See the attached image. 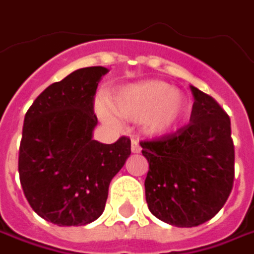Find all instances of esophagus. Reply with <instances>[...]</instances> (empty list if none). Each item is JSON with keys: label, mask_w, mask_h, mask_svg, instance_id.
Returning a JSON list of instances; mask_svg holds the SVG:
<instances>
[{"label": "esophagus", "mask_w": 254, "mask_h": 254, "mask_svg": "<svg viewBox=\"0 0 254 254\" xmlns=\"http://www.w3.org/2000/svg\"><path fill=\"white\" fill-rule=\"evenodd\" d=\"M130 150L133 153H139L142 150V148H140V145H139V142L136 139H132V142H130Z\"/></svg>", "instance_id": "1"}]
</instances>
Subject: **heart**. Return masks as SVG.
I'll list each match as a JSON object with an SVG mask.
<instances>
[{"label": "heart", "mask_w": 254, "mask_h": 254, "mask_svg": "<svg viewBox=\"0 0 254 254\" xmlns=\"http://www.w3.org/2000/svg\"><path fill=\"white\" fill-rule=\"evenodd\" d=\"M185 109L186 102L182 94L159 81L122 86L111 95L109 105L104 101L96 102V112L106 124L115 125V112L127 119H140L149 135L169 132L179 122Z\"/></svg>", "instance_id": "obj_1"}]
</instances>
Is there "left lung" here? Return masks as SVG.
I'll return each mask as SVG.
<instances>
[{
    "instance_id": "left-lung-1",
    "label": "left lung",
    "mask_w": 254,
    "mask_h": 254,
    "mask_svg": "<svg viewBox=\"0 0 254 254\" xmlns=\"http://www.w3.org/2000/svg\"><path fill=\"white\" fill-rule=\"evenodd\" d=\"M190 124L156 140L142 142L148 159L149 210L176 227L199 226L223 207L233 188L235 146L230 119L209 95L190 86Z\"/></svg>"
}]
</instances>
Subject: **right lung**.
<instances>
[{"instance_id":"obj_1","label":"right lung","mask_w":254,"mask_h":254,"mask_svg":"<svg viewBox=\"0 0 254 254\" xmlns=\"http://www.w3.org/2000/svg\"><path fill=\"white\" fill-rule=\"evenodd\" d=\"M81 68L50 85L28 109L18 172L28 203L58 226H83L102 215L112 178L130 155V139L94 140V96L108 73Z\"/></svg>"}]
</instances>
